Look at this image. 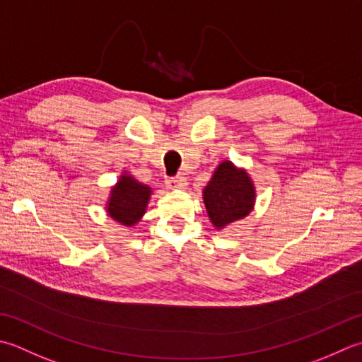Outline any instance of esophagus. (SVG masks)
<instances>
[{
    "label": "esophagus",
    "mask_w": 362,
    "mask_h": 362,
    "mask_svg": "<svg viewBox=\"0 0 362 362\" xmlns=\"http://www.w3.org/2000/svg\"><path fill=\"white\" fill-rule=\"evenodd\" d=\"M166 185L173 189H185L188 183L185 179H183V177L177 175V177H171V179H168Z\"/></svg>",
    "instance_id": "esophagus-1"
}]
</instances>
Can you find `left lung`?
I'll return each instance as SVG.
<instances>
[{"instance_id":"8db88e82","label":"left lung","mask_w":362,"mask_h":362,"mask_svg":"<svg viewBox=\"0 0 362 362\" xmlns=\"http://www.w3.org/2000/svg\"><path fill=\"white\" fill-rule=\"evenodd\" d=\"M254 199L256 191L250 175L230 161H223L204 188L205 209L218 229L245 218L252 210Z\"/></svg>"}]
</instances>
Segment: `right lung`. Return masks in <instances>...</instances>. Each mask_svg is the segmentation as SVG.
Segmentation results:
<instances>
[{
    "label": "right lung",
    "instance_id": "add662e5",
    "mask_svg": "<svg viewBox=\"0 0 362 362\" xmlns=\"http://www.w3.org/2000/svg\"><path fill=\"white\" fill-rule=\"evenodd\" d=\"M151 188L133 179L132 175H120L117 185L111 189L108 201V215L124 226L136 224L146 214L151 197Z\"/></svg>",
    "mask_w": 362,
    "mask_h": 362
}]
</instances>
